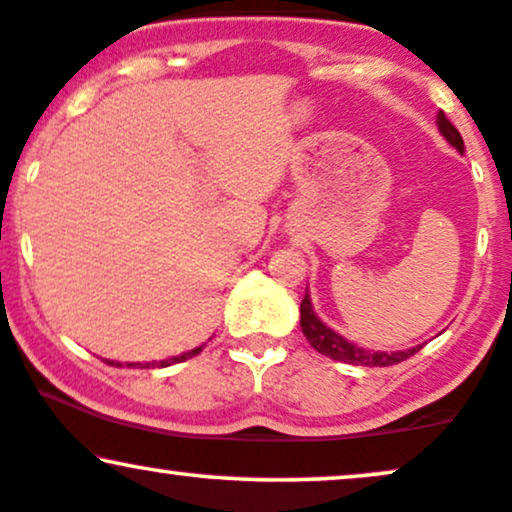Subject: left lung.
Wrapping results in <instances>:
<instances>
[{
    "label": "left lung",
    "instance_id": "obj_1",
    "mask_svg": "<svg viewBox=\"0 0 512 512\" xmlns=\"http://www.w3.org/2000/svg\"><path fill=\"white\" fill-rule=\"evenodd\" d=\"M437 125H439L441 135L446 137V142L463 154V149H465L463 137H460L456 125L446 118L444 111L437 113ZM301 330H304L306 339L311 342L313 349L318 353H323V356L332 358V361L365 365V368H384V365H396V363L406 361V358L413 356V353L420 351V346H413V349H408V351H394V353L370 351V349H363V346H356L353 342H349V339L339 337L332 327H327L323 320L315 315L308 292L304 296V301H301Z\"/></svg>",
    "mask_w": 512,
    "mask_h": 512
}]
</instances>
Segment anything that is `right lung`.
I'll return each mask as SVG.
<instances>
[{
  "label": "right lung",
  "mask_w": 512,
  "mask_h": 512,
  "mask_svg": "<svg viewBox=\"0 0 512 512\" xmlns=\"http://www.w3.org/2000/svg\"><path fill=\"white\" fill-rule=\"evenodd\" d=\"M201 349H204V344L201 346H197V349H192V351H187V353H180V356H173V358H166V361H159V363H144L142 368H151V365H159V368H166V365H173V363H182V361H187V358H192V356H197V353H201ZM113 365V363H111ZM118 368H121V363H116ZM135 365H140V363H128V368H135Z\"/></svg>",
  "instance_id": "right-lung-1"
}]
</instances>
